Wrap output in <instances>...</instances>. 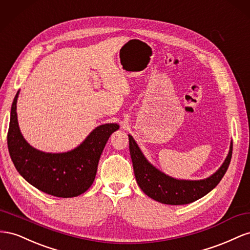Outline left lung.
<instances>
[{"label": "left lung", "instance_id": "8db88e82", "mask_svg": "<svg viewBox=\"0 0 250 250\" xmlns=\"http://www.w3.org/2000/svg\"><path fill=\"white\" fill-rule=\"evenodd\" d=\"M129 147L134 174L141 190L154 200L169 205L188 204L208 194L225 175L232 155L231 141L225 161L215 174L203 180H179L153 167L131 135H129Z\"/></svg>", "mask_w": 250, "mask_h": 250}]
</instances>
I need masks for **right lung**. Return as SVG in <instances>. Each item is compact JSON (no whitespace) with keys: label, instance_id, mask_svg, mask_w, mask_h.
Returning <instances> with one entry per match:
<instances>
[{"label":"right lung","instance_id":"add662e5","mask_svg":"<svg viewBox=\"0 0 250 250\" xmlns=\"http://www.w3.org/2000/svg\"><path fill=\"white\" fill-rule=\"evenodd\" d=\"M19 92L13 99L7 144L18 172L34 188L61 198L82 195L93 183L104 147L117 124H105L90 133L81 146L67 153H45L32 147L20 131L17 115Z\"/></svg>","mask_w":250,"mask_h":250}]
</instances>
